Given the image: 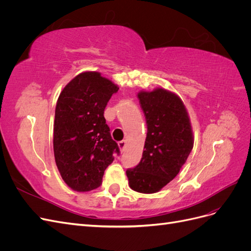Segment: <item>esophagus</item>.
<instances>
[{
	"mask_svg": "<svg viewBox=\"0 0 251 251\" xmlns=\"http://www.w3.org/2000/svg\"><path fill=\"white\" fill-rule=\"evenodd\" d=\"M126 141L125 140H123V141H119L118 142V147H119V149H120V151H124L125 150H126Z\"/></svg>",
	"mask_w": 251,
	"mask_h": 251,
	"instance_id": "1",
	"label": "esophagus"
}]
</instances>
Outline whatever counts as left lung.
I'll return each mask as SVG.
<instances>
[{
	"instance_id": "left-lung-1",
	"label": "left lung",
	"mask_w": 251,
	"mask_h": 251,
	"mask_svg": "<svg viewBox=\"0 0 251 251\" xmlns=\"http://www.w3.org/2000/svg\"><path fill=\"white\" fill-rule=\"evenodd\" d=\"M148 126L138 165L126 170L135 192L154 194L177 176L194 147L191 120L181 98L162 88L138 93Z\"/></svg>"
}]
</instances>
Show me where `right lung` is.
<instances>
[{
	"instance_id": "obj_1",
	"label": "right lung",
	"mask_w": 251,
	"mask_h": 251,
	"mask_svg": "<svg viewBox=\"0 0 251 251\" xmlns=\"http://www.w3.org/2000/svg\"><path fill=\"white\" fill-rule=\"evenodd\" d=\"M118 89L100 73L87 71L75 76L58 96L53 151L60 176L74 191L100 186L113 154L120 153L103 116Z\"/></svg>"
}]
</instances>
